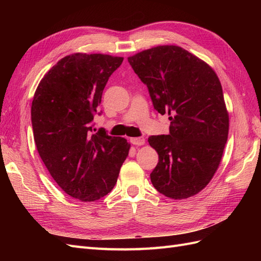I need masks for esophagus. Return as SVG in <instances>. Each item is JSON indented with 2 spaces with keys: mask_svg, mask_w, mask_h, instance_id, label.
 I'll return each instance as SVG.
<instances>
[{
  "mask_svg": "<svg viewBox=\"0 0 261 261\" xmlns=\"http://www.w3.org/2000/svg\"><path fill=\"white\" fill-rule=\"evenodd\" d=\"M130 143L133 145H136V146H143V145H145V138L134 137V138H130Z\"/></svg>",
  "mask_w": 261,
  "mask_h": 261,
  "instance_id": "34e87169",
  "label": "esophagus"
}]
</instances>
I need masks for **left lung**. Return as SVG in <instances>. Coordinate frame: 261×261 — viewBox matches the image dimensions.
<instances>
[{
    "label": "left lung",
    "instance_id": "8db88e82",
    "mask_svg": "<svg viewBox=\"0 0 261 261\" xmlns=\"http://www.w3.org/2000/svg\"><path fill=\"white\" fill-rule=\"evenodd\" d=\"M154 109L170 116V135L150 136L159 154L153 187L172 199L201 192L212 179L228 135L222 86L206 62L177 45H158L128 59Z\"/></svg>",
    "mask_w": 261,
    "mask_h": 261
}]
</instances>
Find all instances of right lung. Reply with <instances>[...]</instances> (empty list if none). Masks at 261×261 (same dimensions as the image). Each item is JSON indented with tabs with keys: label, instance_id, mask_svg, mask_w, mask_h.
I'll return each instance as SVG.
<instances>
[{
	"label": "right lung",
	"instance_id": "right-lung-1",
	"mask_svg": "<svg viewBox=\"0 0 261 261\" xmlns=\"http://www.w3.org/2000/svg\"><path fill=\"white\" fill-rule=\"evenodd\" d=\"M124 58L74 53L61 59L39 83L31 124L39 155L57 184L82 201H96L116 184L130 144L92 134L93 114L109 77Z\"/></svg>",
	"mask_w": 261,
	"mask_h": 261
}]
</instances>
